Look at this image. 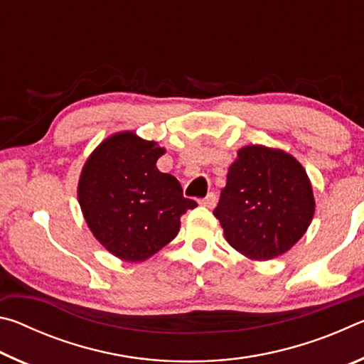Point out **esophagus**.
<instances>
[{"label": "esophagus", "mask_w": 364, "mask_h": 364, "mask_svg": "<svg viewBox=\"0 0 364 364\" xmlns=\"http://www.w3.org/2000/svg\"><path fill=\"white\" fill-rule=\"evenodd\" d=\"M199 204L207 207V208H213L215 204H217V196H215L213 193H210V194H208V196L205 197V199L199 200Z\"/></svg>", "instance_id": "34e87169"}]
</instances>
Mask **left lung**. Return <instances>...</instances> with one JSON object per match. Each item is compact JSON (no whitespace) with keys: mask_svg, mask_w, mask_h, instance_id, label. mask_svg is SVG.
Wrapping results in <instances>:
<instances>
[{"mask_svg":"<svg viewBox=\"0 0 364 364\" xmlns=\"http://www.w3.org/2000/svg\"><path fill=\"white\" fill-rule=\"evenodd\" d=\"M313 213L311 183L299 160L260 144L237 151L213 210L231 247L260 262L299 242Z\"/></svg>","mask_w":364,"mask_h":364,"instance_id":"1","label":"left lung"}]
</instances>
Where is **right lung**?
I'll use <instances>...</instances> for the list:
<instances>
[{
    "label": "right lung",
    "mask_w": 364,
    "mask_h": 364,
    "mask_svg": "<svg viewBox=\"0 0 364 364\" xmlns=\"http://www.w3.org/2000/svg\"><path fill=\"white\" fill-rule=\"evenodd\" d=\"M165 149L133 132L115 133L91 152L78 181V202L93 236L120 260L138 263L173 241L181 215L197 207L180 181L162 173Z\"/></svg>",
    "instance_id": "obj_1"
}]
</instances>
